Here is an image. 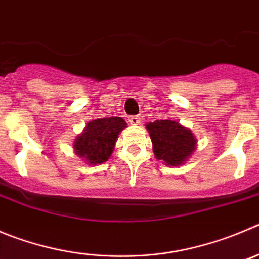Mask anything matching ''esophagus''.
I'll return each instance as SVG.
<instances>
[{"mask_svg":"<svg viewBox=\"0 0 259 259\" xmlns=\"http://www.w3.org/2000/svg\"><path fill=\"white\" fill-rule=\"evenodd\" d=\"M129 122L132 125H138L141 122V117L139 116H129Z\"/></svg>","mask_w":259,"mask_h":259,"instance_id":"esophagus-1","label":"esophagus"}]
</instances>
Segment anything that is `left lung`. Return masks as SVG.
<instances>
[{
  "label": "left lung",
  "instance_id": "left-lung-1",
  "mask_svg": "<svg viewBox=\"0 0 259 259\" xmlns=\"http://www.w3.org/2000/svg\"><path fill=\"white\" fill-rule=\"evenodd\" d=\"M151 134L153 152L157 159H162L166 165L178 166L195 149V139L189 129L181 126L172 120H156L147 124Z\"/></svg>",
  "mask_w": 259,
  "mask_h": 259
}]
</instances>
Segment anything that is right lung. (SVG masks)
I'll use <instances>...</instances> for the list:
<instances>
[{
	"mask_svg": "<svg viewBox=\"0 0 259 259\" xmlns=\"http://www.w3.org/2000/svg\"><path fill=\"white\" fill-rule=\"evenodd\" d=\"M126 127L121 117L97 118L87 124L83 134L76 138L74 149L91 165L106 162L115 147L118 133Z\"/></svg>",
	"mask_w": 259,
	"mask_h": 259,
	"instance_id": "1",
	"label": "right lung"
}]
</instances>
